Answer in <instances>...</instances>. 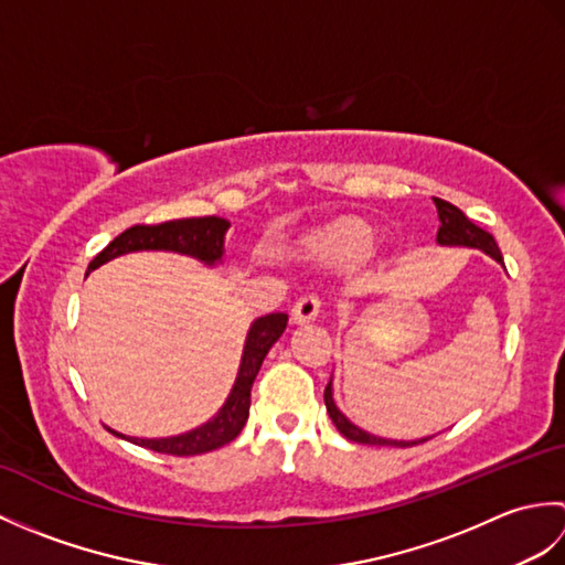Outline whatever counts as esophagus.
<instances>
[{"instance_id": "esophagus-1", "label": "esophagus", "mask_w": 565, "mask_h": 565, "mask_svg": "<svg viewBox=\"0 0 565 565\" xmlns=\"http://www.w3.org/2000/svg\"><path fill=\"white\" fill-rule=\"evenodd\" d=\"M320 308H322L320 296L306 294V296H301V298H298V301L294 303L291 318H294V322H298V326H303V322H310V320H316V318L320 316Z\"/></svg>"}]
</instances>
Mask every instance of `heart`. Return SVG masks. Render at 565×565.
Returning a JSON list of instances; mask_svg holds the SVG:
<instances>
[{
	"mask_svg": "<svg viewBox=\"0 0 565 565\" xmlns=\"http://www.w3.org/2000/svg\"><path fill=\"white\" fill-rule=\"evenodd\" d=\"M310 252L318 262L332 264V267H356L374 257L376 235L364 223L347 221L322 233Z\"/></svg>",
	"mask_w": 565,
	"mask_h": 565,
	"instance_id": "heart-1",
	"label": "heart"
}]
</instances>
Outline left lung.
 <instances>
[{
  "label": "left lung",
  "instance_id": "left-lung-1",
  "mask_svg": "<svg viewBox=\"0 0 565 565\" xmlns=\"http://www.w3.org/2000/svg\"><path fill=\"white\" fill-rule=\"evenodd\" d=\"M435 206H437V215H439V231H437V243L441 247H471V249H481L486 252L488 257H493L498 264L505 267V262H502L500 249L495 245V237L486 233L483 227H478L473 221H468L463 211H459L456 206H451L449 201L444 199H435ZM326 407L332 417V425L340 429V435L352 439L356 444H376V447H415V444H423L429 437L423 439H386V437H376L371 435V431L356 427L354 423L344 417V413H340V407L334 405L332 398V379L326 388Z\"/></svg>",
  "mask_w": 565,
  "mask_h": 565
}]
</instances>
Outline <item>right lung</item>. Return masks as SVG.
I'll use <instances>...</instances> for the list:
<instances>
[{"label":"right lung","mask_w":565,"mask_h":565,"mask_svg":"<svg viewBox=\"0 0 565 565\" xmlns=\"http://www.w3.org/2000/svg\"><path fill=\"white\" fill-rule=\"evenodd\" d=\"M231 223L218 215H203V218H179L167 221L160 225H134L114 237L97 257L89 262V271H94L102 264L111 262L128 252H146V249H164L177 252V255L194 257L215 267L223 264L225 255V233ZM289 316L286 313H269L252 322L243 347V359H239V369L235 383L227 395L223 407L215 413L209 423L199 425L196 429H189L184 435L174 437H160V439H142V437H126L121 431L106 427L111 435L121 437L126 441H134L138 447L152 449L158 454H172V456H196L206 454L231 444L239 431H243L247 417H249V391L255 383L264 356L271 350V344L281 338L286 330Z\"/></svg>","instance_id":"add662e5"}]
</instances>
